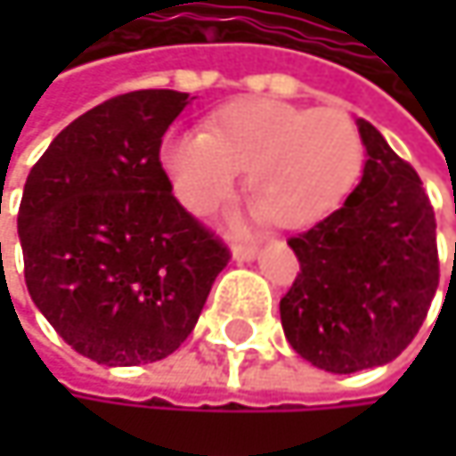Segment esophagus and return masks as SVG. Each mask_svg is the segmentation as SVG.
Returning a JSON list of instances; mask_svg holds the SVG:
<instances>
[{"label":"esophagus","mask_w":456,"mask_h":456,"mask_svg":"<svg viewBox=\"0 0 456 456\" xmlns=\"http://www.w3.org/2000/svg\"><path fill=\"white\" fill-rule=\"evenodd\" d=\"M258 256V248L256 245H234L232 248V258L237 261V264H248V261H253Z\"/></svg>","instance_id":"obj_1"}]
</instances>
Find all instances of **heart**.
<instances>
[{
    "label": "heart",
    "instance_id": "obj_1",
    "mask_svg": "<svg viewBox=\"0 0 456 456\" xmlns=\"http://www.w3.org/2000/svg\"><path fill=\"white\" fill-rule=\"evenodd\" d=\"M160 163L190 211L214 208L248 168L253 214L285 229H304L348 198L364 163V144L340 110L250 97L216 110L208 132L166 134Z\"/></svg>",
    "mask_w": 456,
    "mask_h": 456
}]
</instances>
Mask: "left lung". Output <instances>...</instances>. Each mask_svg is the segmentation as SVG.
I'll use <instances>...</instances> for the list:
<instances>
[{
  "label": "left lung",
  "instance_id": "left-lung-1",
  "mask_svg": "<svg viewBox=\"0 0 456 456\" xmlns=\"http://www.w3.org/2000/svg\"><path fill=\"white\" fill-rule=\"evenodd\" d=\"M356 126L367 150L362 182L338 211L288 240L301 274L280 301L288 343L335 375L394 362L438 288L436 216L417 171L370 121Z\"/></svg>",
  "mask_w": 456,
  "mask_h": 456
}]
</instances>
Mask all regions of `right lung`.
<instances>
[{"label":"right lung","mask_w":456,"mask_h":456,"mask_svg":"<svg viewBox=\"0 0 456 456\" xmlns=\"http://www.w3.org/2000/svg\"><path fill=\"white\" fill-rule=\"evenodd\" d=\"M187 92L139 89L68 124L31 168L18 234L31 301L81 356L137 367L174 354L229 250L171 192L160 139Z\"/></svg>","instance_id":"obj_1"}]
</instances>
